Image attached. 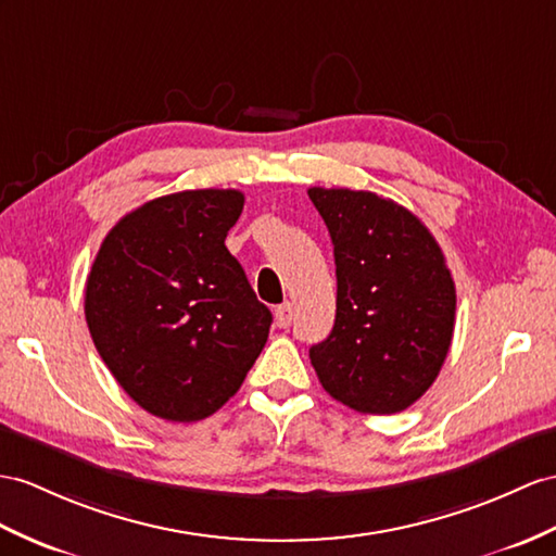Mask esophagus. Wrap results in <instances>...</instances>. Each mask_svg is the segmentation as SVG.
<instances>
[{
    "mask_svg": "<svg viewBox=\"0 0 556 556\" xmlns=\"http://www.w3.org/2000/svg\"><path fill=\"white\" fill-rule=\"evenodd\" d=\"M292 316H294V311H292L290 302L276 306V325H278V328H288V325L292 323Z\"/></svg>",
    "mask_w": 556,
    "mask_h": 556,
    "instance_id": "obj_1",
    "label": "esophagus"
}]
</instances>
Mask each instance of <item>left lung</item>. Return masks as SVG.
Here are the masks:
<instances>
[{
    "mask_svg": "<svg viewBox=\"0 0 556 556\" xmlns=\"http://www.w3.org/2000/svg\"><path fill=\"white\" fill-rule=\"evenodd\" d=\"M337 266L332 332L308 349L323 389L368 415H394L434 384L455 330V282L429 228L399 202L308 188Z\"/></svg>",
    "mask_w": 556,
    "mask_h": 556,
    "instance_id": "8db88e82",
    "label": "left lung"
}]
</instances>
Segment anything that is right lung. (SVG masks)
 <instances>
[{
	"label": "right lung",
	"mask_w": 556,
	"mask_h": 556,
	"mask_svg": "<svg viewBox=\"0 0 556 556\" xmlns=\"http://www.w3.org/2000/svg\"><path fill=\"white\" fill-rule=\"evenodd\" d=\"M245 205L233 188L155 198L101 242L85 316L108 370L143 410L198 422L262 354L270 311L224 240Z\"/></svg>",
	"instance_id": "1"
}]
</instances>
